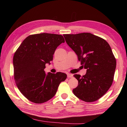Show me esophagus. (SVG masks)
Instances as JSON below:
<instances>
[{"label":"esophagus","instance_id":"1","mask_svg":"<svg viewBox=\"0 0 127 127\" xmlns=\"http://www.w3.org/2000/svg\"><path fill=\"white\" fill-rule=\"evenodd\" d=\"M67 76H68V78H71V77H72V76H73V75L68 73V74H67Z\"/></svg>","mask_w":127,"mask_h":127}]
</instances>
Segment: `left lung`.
Instances as JSON below:
<instances>
[{
	"instance_id": "1",
	"label": "left lung",
	"mask_w": 127,
	"mask_h": 127,
	"mask_svg": "<svg viewBox=\"0 0 127 127\" xmlns=\"http://www.w3.org/2000/svg\"><path fill=\"white\" fill-rule=\"evenodd\" d=\"M63 36L87 69L82 76L74 75L79 83L72 90L74 95L86 102L97 100L107 92L114 80L116 61L111 47L106 40L90 33Z\"/></svg>"
}]
</instances>
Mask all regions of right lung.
<instances>
[{
	"instance_id": "right-lung-1",
	"label": "right lung",
	"mask_w": 127,
	"mask_h": 127,
	"mask_svg": "<svg viewBox=\"0 0 127 127\" xmlns=\"http://www.w3.org/2000/svg\"><path fill=\"white\" fill-rule=\"evenodd\" d=\"M65 40L61 35L40 33L27 37L13 58L14 79L18 90L29 100L44 103L55 95L60 83L67 75L58 72L46 74L45 64H50L53 55Z\"/></svg>"
}]
</instances>
